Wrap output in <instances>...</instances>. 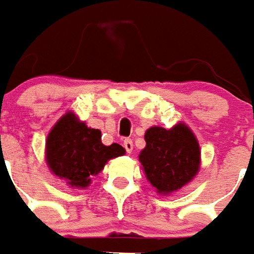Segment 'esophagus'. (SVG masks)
Segmentation results:
<instances>
[{"mask_svg":"<svg viewBox=\"0 0 254 254\" xmlns=\"http://www.w3.org/2000/svg\"><path fill=\"white\" fill-rule=\"evenodd\" d=\"M123 146L124 149L127 150V153H131L132 152V149H134V145H132V141H131V139H124Z\"/></svg>","mask_w":254,"mask_h":254,"instance_id":"1","label":"esophagus"}]
</instances>
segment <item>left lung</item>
Returning a JSON list of instances; mask_svg holds the SVG:
<instances>
[{"label":"left lung","instance_id":"left-lung-1","mask_svg":"<svg viewBox=\"0 0 254 254\" xmlns=\"http://www.w3.org/2000/svg\"><path fill=\"white\" fill-rule=\"evenodd\" d=\"M145 142L139 163L147 182L161 195L175 193L198 174L201 149L188 124L181 122L170 130L153 126L145 132Z\"/></svg>","mask_w":254,"mask_h":254}]
</instances>
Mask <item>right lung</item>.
<instances>
[{"instance_id":"obj_1","label":"right lung","mask_w":254,"mask_h":254,"mask_svg":"<svg viewBox=\"0 0 254 254\" xmlns=\"http://www.w3.org/2000/svg\"><path fill=\"white\" fill-rule=\"evenodd\" d=\"M126 154L119 143L104 145L101 131L87 127L72 111L63 115L46 138L45 161L53 175L72 189L91 185L109 160Z\"/></svg>"}]
</instances>
